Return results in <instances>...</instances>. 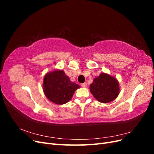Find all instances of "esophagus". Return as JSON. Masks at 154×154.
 <instances>
[{
  "label": "esophagus",
  "instance_id": "34e87169",
  "mask_svg": "<svg viewBox=\"0 0 154 154\" xmlns=\"http://www.w3.org/2000/svg\"><path fill=\"white\" fill-rule=\"evenodd\" d=\"M81 86H82V87H87V83H82V84H81Z\"/></svg>",
  "mask_w": 154,
  "mask_h": 154
}]
</instances>
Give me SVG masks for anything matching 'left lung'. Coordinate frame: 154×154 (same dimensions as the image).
<instances>
[{
  "label": "left lung",
  "mask_w": 154,
  "mask_h": 154,
  "mask_svg": "<svg viewBox=\"0 0 154 154\" xmlns=\"http://www.w3.org/2000/svg\"><path fill=\"white\" fill-rule=\"evenodd\" d=\"M119 82L115 77L106 73H101L94 78L90 85V91L101 103H107L115 100L119 93Z\"/></svg>",
  "instance_id": "obj_1"
}]
</instances>
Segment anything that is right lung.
<instances>
[{
  "mask_svg": "<svg viewBox=\"0 0 154 154\" xmlns=\"http://www.w3.org/2000/svg\"><path fill=\"white\" fill-rule=\"evenodd\" d=\"M80 88L72 82L63 70H54L45 74L43 91L47 98L57 105H63L71 100L74 92Z\"/></svg>",
  "mask_w": 154,
  "mask_h": 154,
  "instance_id": "1",
  "label": "right lung"
}]
</instances>
